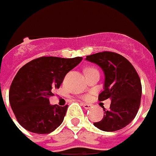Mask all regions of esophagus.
<instances>
[{"instance_id": "esophagus-1", "label": "esophagus", "mask_w": 156, "mask_h": 156, "mask_svg": "<svg viewBox=\"0 0 156 156\" xmlns=\"http://www.w3.org/2000/svg\"><path fill=\"white\" fill-rule=\"evenodd\" d=\"M82 105H83V107H84V109H90L91 108V105H88V104H86V103H82Z\"/></svg>"}]
</instances>
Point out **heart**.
<instances>
[{"mask_svg":"<svg viewBox=\"0 0 156 156\" xmlns=\"http://www.w3.org/2000/svg\"><path fill=\"white\" fill-rule=\"evenodd\" d=\"M93 70H95V68H88L87 69H86V72H90V71H93ZM83 98H84V99H88L89 98V95L88 94H86V95H84Z\"/></svg>","mask_w":156,"mask_h":156,"instance_id":"heart-1","label":"heart"}]
</instances>
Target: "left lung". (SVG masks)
<instances>
[{
	"label": "left lung",
	"mask_w": 156,
	"mask_h": 156,
	"mask_svg": "<svg viewBox=\"0 0 156 156\" xmlns=\"http://www.w3.org/2000/svg\"><path fill=\"white\" fill-rule=\"evenodd\" d=\"M86 60L98 64L104 72V90L98 100L111 99L109 109L103 107L104 117L93 125L108 132L122 129L135 118L141 102V80L135 68L125 57L115 52L87 55Z\"/></svg>",
	"instance_id": "left-lung-1"
}]
</instances>
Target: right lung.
Wrapping results in <instances>:
<instances>
[{
  "label": "right lung",
  "instance_id": "add662e5",
  "mask_svg": "<svg viewBox=\"0 0 156 156\" xmlns=\"http://www.w3.org/2000/svg\"><path fill=\"white\" fill-rule=\"evenodd\" d=\"M82 57H40L20 68L10 85L9 99L17 122L28 131L45 134L63 122L68 105L50 104V97L59 88L66 74Z\"/></svg>",
  "mask_w": 156,
  "mask_h": 156
}]
</instances>
